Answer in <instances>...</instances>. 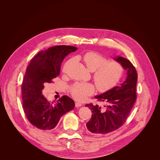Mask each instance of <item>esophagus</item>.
I'll list each match as a JSON object with an SVG mask.
<instances>
[{"instance_id":"obj_1","label":"esophagus","mask_w":160,"mask_h":160,"mask_svg":"<svg viewBox=\"0 0 160 160\" xmlns=\"http://www.w3.org/2000/svg\"><path fill=\"white\" fill-rule=\"evenodd\" d=\"M82 106V103L80 102H76L75 103V107H80Z\"/></svg>"}]
</instances>
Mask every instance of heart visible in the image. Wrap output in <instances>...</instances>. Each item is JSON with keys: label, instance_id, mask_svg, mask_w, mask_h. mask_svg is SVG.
Returning <instances> with one entry per match:
<instances>
[{"label": "heart", "instance_id": "1", "mask_svg": "<svg viewBox=\"0 0 160 160\" xmlns=\"http://www.w3.org/2000/svg\"><path fill=\"white\" fill-rule=\"evenodd\" d=\"M83 61L89 71H94L93 79L99 91H107L118 84L123 73V67L118 62L107 61L105 57L96 52H89L83 57ZM67 62L63 70L68 66ZM95 87L91 83H76L70 88L72 96L79 101L85 100L94 94Z\"/></svg>", "mask_w": 160, "mask_h": 160}]
</instances>
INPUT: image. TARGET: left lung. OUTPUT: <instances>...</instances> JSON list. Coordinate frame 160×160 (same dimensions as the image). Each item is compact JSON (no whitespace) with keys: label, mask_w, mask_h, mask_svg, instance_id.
Listing matches in <instances>:
<instances>
[{"label":"left lung","mask_w":160,"mask_h":160,"mask_svg":"<svg viewBox=\"0 0 160 160\" xmlns=\"http://www.w3.org/2000/svg\"><path fill=\"white\" fill-rule=\"evenodd\" d=\"M127 71L126 80L95 98L105 104L103 107L89 103L85 105L92 110L91 119L86 124L89 132L96 135L110 133L122 126L137 99L136 87L138 75L129 60L122 57L114 58Z\"/></svg>","instance_id":"8db88e82"}]
</instances>
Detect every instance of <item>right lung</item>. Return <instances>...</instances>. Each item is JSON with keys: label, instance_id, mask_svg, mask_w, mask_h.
Returning <instances> with one entry per match:
<instances>
[{"label": "right lung", "instance_id": "obj_1", "mask_svg": "<svg viewBox=\"0 0 160 160\" xmlns=\"http://www.w3.org/2000/svg\"><path fill=\"white\" fill-rule=\"evenodd\" d=\"M77 47L58 45L39 52L27 66L22 86L23 108L27 119L39 129L50 130L66 113L75 108V102L67 96L57 101H48L42 94L45 83L53 82L60 74L64 58Z\"/></svg>", "mask_w": 160, "mask_h": 160}]
</instances>
